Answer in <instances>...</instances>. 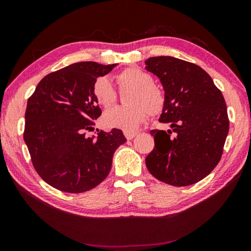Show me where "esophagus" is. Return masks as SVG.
I'll return each instance as SVG.
<instances>
[{
	"mask_svg": "<svg viewBox=\"0 0 251 251\" xmlns=\"http://www.w3.org/2000/svg\"><path fill=\"white\" fill-rule=\"evenodd\" d=\"M124 135H125V137L128 139H133L136 135H137V133H136V131H124Z\"/></svg>",
	"mask_w": 251,
	"mask_h": 251,
	"instance_id": "obj_1",
	"label": "esophagus"
}]
</instances>
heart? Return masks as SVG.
I'll return each instance as SVG.
<instances>
[{
	"instance_id": "1",
	"label": "heart",
	"mask_w": 251,
	"mask_h": 251,
	"mask_svg": "<svg viewBox=\"0 0 251 251\" xmlns=\"http://www.w3.org/2000/svg\"><path fill=\"white\" fill-rule=\"evenodd\" d=\"M120 90L131 91L127 97L128 107H116L107 110L101 118L108 128L134 131L151 116L160 115L166 106V94L163 88L154 84V77L137 66L127 67L116 75ZM93 94L97 103L104 108H110L116 103L117 93L106 77H99L93 85Z\"/></svg>"
}]
</instances>
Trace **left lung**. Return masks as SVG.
I'll return each instance as SVG.
<instances>
[{
	"label": "left lung",
	"instance_id": "left-lung-1",
	"mask_svg": "<svg viewBox=\"0 0 251 251\" xmlns=\"http://www.w3.org/2000/svg\"><path fill=\"white\" fill-rule=\"evenodd\" d=\"M145 64L166 94L159 122L172 127L167 131L151 130L155 147L145 159L148 172L172 186L196 184L222 158L229 131L224 96L207 72L193 63L156 56Z\"/></svg>",
	"mask_w": 251,
	"mask_h": 251
}]
</instances>
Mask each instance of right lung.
Segmentation results:
<instances>
[{"mask_svg":"<svg viewBox=\"0 0 251 251\" xmlns=\"http://www.w3.org/2000/svg\"><path fill=\"white\" fill-rule=\"evenodd\" d=\"M116 65L75 63L46 75L28 99L24 142L35 171L54 188L78 194L100 185L126 142L117 128L86 135L101 114L93 85Z\"/></svg>","mask_w":251,"mask_h":251,"instance_id":"add662e5","label":"right lung"}]
</instances>
